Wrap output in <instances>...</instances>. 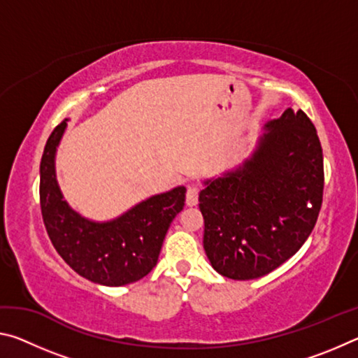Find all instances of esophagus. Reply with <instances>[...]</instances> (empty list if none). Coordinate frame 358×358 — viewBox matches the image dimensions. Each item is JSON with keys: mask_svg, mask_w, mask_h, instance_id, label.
Segmentation results:
<instances>
[{"mask_svg": "<svg viewBox=\"0 0 358 358\" xmlns=\"http://www.w3.org/2000/svg\"><path fill=\"white\" fill-rule=\"evenodd\" d=\"M199 203V189L196 186H189L186 192V205L187 207H196Z\"/></svg>", "mask_w": 358, "mask_h": 358, "instance_id": "1", "label": "esophagus"}]
</instances>
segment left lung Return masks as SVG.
<instances>
[{
  "instance_id": "1",
  "label": "left lung",
  "mask_w": 358,
  "mask_h": 358,
  "mask_svg": "<svg viewBox=\"0 0 358 358\" xmlns=\"http://www.w3.org/2000/svg\"><path fill=\"white\" fill-rule=\"evenodd\" d=\"M202 183L199 208L211 266L237 281L268 275L300 250L317 221L324 156L316 128L287 108L264 126L250 156Z\"/></svg>"
}]
</instances>
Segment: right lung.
I'll use <instances>...</instances> for the list:
<instances>
[{
	"label": "right lung",
	"instance_id": "right-lung-1",
	"mask_svg": "<svg viewBox=\"0 0 358 358\" xmlns=\"http://www.w3.org/2000/svg\"><path fill=\"white\" fill-rule=\"evenodd\" d=\"M66 128L68 120L53 129L41 159L39 196L48 237L64 262L88 281L120 287L142 280L185 207L186 187L155 194L113 220H90L71 207L57 180L55 157Z\"/></svg>",
	"mask_w": 358,
	"mask_h": 358
}]
</instances>
